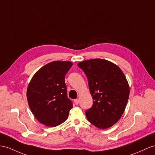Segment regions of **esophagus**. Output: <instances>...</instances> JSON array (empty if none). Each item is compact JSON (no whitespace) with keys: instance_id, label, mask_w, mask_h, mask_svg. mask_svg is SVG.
Listing matches in <instances>:
<instances>
[{"instance_id":"obj_1","label":"esophagus","mask_w":155,"mask_h":155,"mask_svg":"<svg viewBox=\"0 0 155 155\" xmlns=\"http://www.w3.org/2000/svg\"><path fill=\"white\" fill-rule=\"evenodd\" d=\"M74 103H75V104L78 105L79 104V100L78 99H75L74 100Z\"/></svg>"}]
</instances>
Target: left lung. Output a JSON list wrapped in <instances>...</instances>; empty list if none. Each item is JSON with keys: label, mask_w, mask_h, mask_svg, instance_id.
Here are the masks:
<instances>
[{"label": "left lung", "mask_w": 155, "mask_h": 155, "mask_svg": "<svg viewBox=\"0 0 155 155\" xmlns=\"http://www.w3.org/2000/svg\"><path fill=\"white\" fill-rule=\"evenodd\" d=\"M88 80L93 97L91 108L85 112L88 121L100 129L110 127L125 110L130 87L120 68L108 60L96 58L78 64Z\"/></svg>", "instance_id": "left-lung-1"}]
</instances>
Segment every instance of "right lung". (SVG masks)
<instances>
[{"mask_svg": "<svg viewBox=\"0 0 155 155\" xmlns=\"http://www.w3.org/2000/svg\"><path fill=\"white\" fill-rule=\"evenodd\" d=\"M73 64L54 61L45 65L33 75L27 89L30 110L43 125L55 127L68 118L73 105L67 97L65 75Z\"/></svg>", "mask_w": 155, "mask_h": 155, "instance_id": "right-lung-1", "label": "right lung"}]
</instances>
